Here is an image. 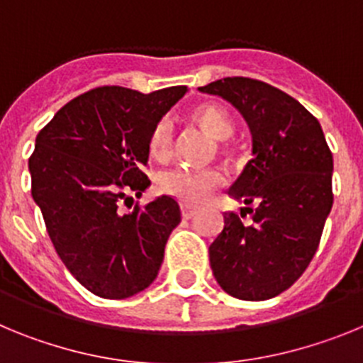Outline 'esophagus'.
<instances>
[{"mask_svg": "<svg viewBox=\"0 0 363 363\" xmlns=\"http://www.w3.org/2000/svg\"><path fill=\"white\" fill-rule=\"evenodd\" d=\"M194 214H196V209H194V207H191V205H182V216H184L185 220H191Z\"/></svg>", "mask_w": 363, "mask_h": 363, "instance_id": "1", "label": "esophagus"}]
</instances>
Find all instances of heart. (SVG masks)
I'll return each mask as SVG.
<instances>
[{"label":"heart","instance_id":"b5f03b06","mask_svg":"<svg viewBox=\"0 0 363 363\" xmlns=\"http://www.w3.org/2000/svg\"><path fill=\"white\" fill-rule=\"evenodd\" d=\"M194 120L211 138L223 142L229 140L234 133V121L227 114L225 108L218 105L207 104L201 105L194 112ZM171 147V123L167 120L160 121L154 127L149 140V154L154 160H163L169 154ZM223 178L218 171L205 169V171H194V169H171L158 176L160 192L172 196L176 200L189 205H200L211 198L214 191L221 185Z\"/></svg>","mask_w":363,"mask_h":363}]
</instances>
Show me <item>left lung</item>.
<instances>
[{
    "label": "left lung",
    "mask_w": 363,
    "mask_h": 363,
    "mask_svg": "<svg viewBox=\"0 0 363 363\" xmlns=\"http://www.w3.org/2000/svg\"><path fill=\"white\" fill-rule=\"evenodd\" d=\"M198 91L229 101L252 138V160L229 189L252 223L223 214L211 269L230 296L269 300L289 289L318 249L333 207V154L318 120L277 86L223 78Z\"/></svg>",
    "instance_id": "1"
}]
</instances>
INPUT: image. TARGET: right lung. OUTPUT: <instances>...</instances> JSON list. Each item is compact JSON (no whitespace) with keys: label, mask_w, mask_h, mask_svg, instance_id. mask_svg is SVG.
Returning <instances> with one entry per match:
<instances>
[{"label":"right lung","mask_w":363,"mask_h":363,"mask_svg":"<svg viewBox=\"0 0 363 363\" xmlns=\"http://www.w3.org/2000/svg\"><path fill=\"white\" fill-rule=\"evenodd\" d=\"M185 92L184 85L150 94L99 86L60 108L36 136L32 198L57 256L96 296H134L158 277L182 221L178 201L158 196L130 213L120 203L150 185L143 172L150 134Z\"/></svg>","instance_id":"obj_1"}]
</instances>
